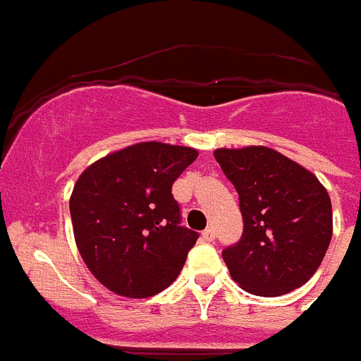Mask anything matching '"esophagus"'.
<instances>
[{"instance_id": "34e87169", "label": "esophagus", "mask_w": 361, "mask_h": 361, "mask_svg": "<svg viewBox=\"0 0 361 361\" xmlns=\"http://www.w3.org/2000/svg\"><path fill=\"white\" fill-rule=\"evenodd\" d=\"M201 238H203L204 242H212L216 238V233H214V229H212V227H207V229L203 231V233H201Z\"/></svg>"}]
</instances>
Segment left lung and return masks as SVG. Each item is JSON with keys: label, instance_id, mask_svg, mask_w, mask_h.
<instances>
[{"label": "left lung", "instance_id": "8db88e82", "mask_svg": "<svg viewBox=\"0 0 361 361\" xmlns=\"http://www.w3.org/2000/svg\"><path fill=\"white\" fill-rule=\"evenodd\" d=\"M235 186L244 231L221 257L231 278L257 296L298 289L321 267L331 240V201L307 169L268 147L218 149Z\"/></svg>", "mask_w": 361, "mask_h": 361}]
</instances>
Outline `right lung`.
Wrapping results in <instances>:
<instances>
[{
  "instance_id": "1",
  "label": "right lung",
  "mask_w": 361,
  "mask_h": 361,
  "mask_svg": "<svg viewBox=\"0 0 361 361\" xmlns=\"http://www.w3.org/2000/svg\"><path fill=\"white\" fill-rule=\"evenodd\" d=\"M195 158L192 147L147 141L100 158L74 184L78 250L115 295L149 298L183 270L199 233L180 226L171 186Z\"/></svg>"
}]
</instances>
